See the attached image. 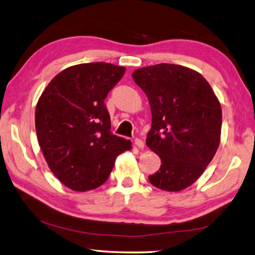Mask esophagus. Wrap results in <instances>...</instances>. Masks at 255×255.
<instances>
[{
    "instance_id": "34e87169",
    "label": "esophagus",
    "mask_w": 255,
    "mask_h": 255,
    "mask_svg": "<svg viewBox=\"0 0 255 255\" xmlns=\"http://www.w3.org/2000/svg\"><path fill=\"white\" fill-rule=\"evenodd\" d=\"M135 145L137 146L138 148H140V149H143L144 146H145L144 141L141 140V139H139V138H136V139H135Z\"/></svg>"
}]
</instances>
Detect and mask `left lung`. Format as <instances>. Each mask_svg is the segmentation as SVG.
Returning a JSON list of instances; mask_svg holds the SVG:
<instances>
[{"label": "left lung", "mask_w": 255, "mask_h": 255, "mask_svg": "<svg viewBox=\"0 0 255 255\" xmlns=\"http://www.w3.org/2000/svg\"><path fill=\"white\" fill-rule=\"evenodd\" d=\"M150 106L146 145L161 158L148 176L164 191H181L199 179L221 143L222 108L200 73L175 64H157L132 73Z\"/></svg>", "instance_id": "obj_1"}]
</instances>
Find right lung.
Here are the masks:
<instances>
[{
	"mask_svg": "<svg viewBox=\"0 0 255 255\" xmlns=\"http://www.w3.org/2000/svg\"><path fill=\"white\" fill-rule=\"evenodd\" d=\"M126 68L109 63L67 67L56 75L38 100V143L50 171L74 191H89L109 178L130 140L110 131L105 99Z\"/></svg>",
	"mask_w": 255,
	"mask_h": 255,
	"instance_id": "add662e5",
	"label": "right lung"
}]
</instances>
